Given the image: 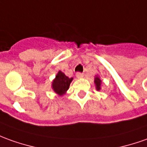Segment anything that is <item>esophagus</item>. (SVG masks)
Masks as SVG:
<instances>
[{
    "label": "esophagus",
    "instance_id": "34e87169",
    "mask_svg": "<svg viewBox=\"0 0 147 147\" xmlns=\"http://www.w3.org/2000/svg\"><path fill=\"white\" fill-rule=\"evenodd\" d=\"M83 76H84L83 73H80V72H78V73L76 74V77H77V78H83Z\"/></svg>",
    "mask_w": 147,
    "mask_h": 147
}]
</instances>
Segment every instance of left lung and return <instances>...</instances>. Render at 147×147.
I'll return each mask as SVG.
<instances>
[{
  "label": "left lung",
  "mask_w": 147,
  "mask_h": 147,
  "mask_svg": "<svg viewBox=\"0 0 147 147\" xmlns=\"http://www.w3.org/2000/svg\"><path fill=\"white\" fill-rule=\"evenodd\" d=\"M94 83H95V86H96V89H97V90L99 91L101 90V86H102V80L100 79V78H99L98 76L96 75L94 78Z\"/></svg>",
  "instance_id": "left-lung-1"
}]
</instances>
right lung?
<instances>
[{"label": "right lung", "instance_id": "add662e5", "mask_svg": "<svg viewBox=\"0 0 147 147\" xmlns=\"http://www.w3.org/2000/svg\"><path fill=\"white\" fill-rule=\"evenodd\" d=\"M73 81V78H69L63 72L59 71L57 74L56 78L53 81L52 88L53 91L59 95L62 96L69 90V85Z\"/></svg>", "mask_w": 147, "mask_h": 147}]
</instances>
